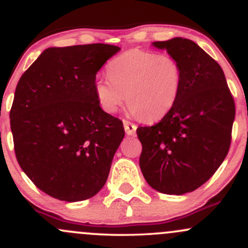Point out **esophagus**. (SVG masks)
Returning <instances> with one entry per match:
<instances>
[{
  "instance_id": "esophagus-1",
  "label": "esophagus",
  "mask_w": 248,
  "mask_h": 248,
  "mask_svg": "<svg viewBox=\"0 0 248 248\" xmlns=\"http://www.w3.org/2000/svg\"><path fill=\"white\" fill-rule=\"evenodd\" d=\"M124 127L127 135H134L137 133V126L134 124H132V122L124 120Z\"/></svg>"
}]
</instances>
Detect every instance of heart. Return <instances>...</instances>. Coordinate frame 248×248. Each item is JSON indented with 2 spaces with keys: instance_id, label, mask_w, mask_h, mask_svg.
Here are the masks:
<instances>
[{
  "instance_id": "obj_1",
  "label": "heart",
  "mask_w": 248,
  "mask_h": 248,
  "mask_svg": "<svg viewBox=\"0 0 248 248\" xmlns=\"http://www.w3.org/2000/svg\"><path fill=\"white\" fill-rule=\"evenodd\" d=\"M108 78L94 82L100 107L113 114L129 102L128 113L147 121L164 118L178 100L181 89V68L172 56L132 49L110 60Z\"/></svg>"
}]
</instances>
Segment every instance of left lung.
Returning <instances> with one entry per match:
<instances>
[{
  "instance_id": "8db88e82",
  "label": "left lung",
  "mask_w": 248,
  "mask_h": 248,
  "mask_svg": "<svg viewBox=\"0 0 248 248\" xmlns=\"http://www.w3.org/2000/svg\"><path fill=\"white\" fill-rule=\"evenodd\" d=\"M175 60L182 81L178 100L159 124L139 127L140 168L152 188L181 195L199 188L228 153L234 100L219 63L182 37L152 43Z\"/></svg>"
}]
</instances>
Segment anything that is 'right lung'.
Masks as SVG:
<instances>
[{"mask_svg":"<svg viewBox=\"0 0 248 248\" xmlns=\"http://www.w3.org/2000/svg\"><path fill=\"white\" fill-rule=\"evenodd\" d=\"M118 51L105 43L47 48L16 86L10 110L16 159L55 199H89L107 181L124 129L100 107L94 82Z\"/></svg>","mask_w":248,"mask_h":248,"instance_id":"right-lung-1","label":"right lung"}]
</instances>
